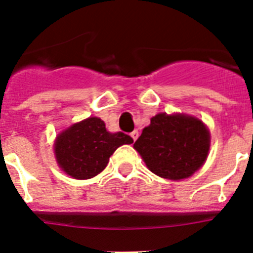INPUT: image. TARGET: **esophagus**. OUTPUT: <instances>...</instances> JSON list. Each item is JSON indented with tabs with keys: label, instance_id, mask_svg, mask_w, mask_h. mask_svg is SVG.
I'll use <instances>...</instances> for the list:
<instances>
[{
	"label": "esophagus",
	"instance_id": "1",
	"mask_svg": "<svg viewBox=\"0 0 253 253\" xmlns=\"http://www.w3.org/2000/svg\"><path fill=\"white\" fill-rule=\"evenodd\" d=\"M130 137L133 138V140H134V142H135V140L138 139V137H139V133H138V130L131 131V133H130Z\"/></svg>",
	"mask_w": 253,
	"mask_h": 253
}]
</instances>
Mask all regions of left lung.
<instances>
[{
    "label": "left lung",
    "mask_w": 253,
    "mask_h": 253,
    "mask_svg": "<svg viewBox=\"0 0 253 253\" xmlns=\"http://www.w3.org/2000/svg\"><path fill=\"white\" fill-rule=\"evenodd\" d=\"M149 171L167 180L193 176L207 161L210 133L207 125L186 114L160 113L134 143Z\"/></svg>",
    "instance_id": "1"
}]
</instances>
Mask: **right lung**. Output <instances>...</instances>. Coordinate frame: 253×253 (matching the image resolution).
<instances>
[{"label":"right lung","instance_id":"right-lung-1","mask_svg":"<svg viewBox=\"0 0 253 253\" xmlns=\"http://www.w3.org/2000/svg\"><path fill=\"white\" fill-rule=\"evenodd\" d=\"M129 135L106 130L100 118L90 116L60 131L54 142L58 166L77 180L92 178L104 171L111 154L123 144H131Z\"/></svg>","mask_w":253,"mask_h":253}]
</instances>
